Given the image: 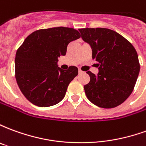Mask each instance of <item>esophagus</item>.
<instances>
[{
  "label": "esophagus",
  "mask_w": 146,
  "mask_h": 146,
  "mask_svg": "<svg viewBox=\"0 0 146 146\" xmlns=\"http://www.w3.org/2000/svg\"><path fill=\"white\" fill-rule=\"evenodd\" d=\"M78 73H79V74H81V73H83L84 72H83L81 70H78Z\"/></svg>",
  "instance_id": "34e87169"
}]
</instances>
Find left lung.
I'll return each instance as SVG.
<instances>
[{
  "label": "left lung",
  "instance_id": "obj_1",
  "mask_svg": "<svg viewBox=\"0 0 146 146\" xmlns=\"http://www.w3.org/2000/svg\"><path fill=\"white\" fill-rule=\"evenodd\" d=\"M83 40L90 44L98 73L91 71L84 86L87 98L98 107L110 109L122 104L133 92L140 65L137 51L123 36L106 28L79 29Z\"/></svg>",
  "mask_w": 146,
  "mask_h": 146
}]
</instances>
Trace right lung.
I'll return each instance as SVG.
<instances>
[{
    "label": "right lung",
    "mask_w": 146,
    "mask_h": 146,
    "mask_svg": "<svg viewBox=\"0 0 146 146\" xmlns=\"http://www.w3.org/2000/svg\"><path fill=\"white\" fill-rule=\"evenodd\" d=\"M80 37L77 30L54 27L34 31L25 39L15 54V79L27 100L40 107L60 102L70 83L78 74L76 66H58L70 42Z\"/></svg>",
    "instance_id": "obj_1"
}]
</instances>
